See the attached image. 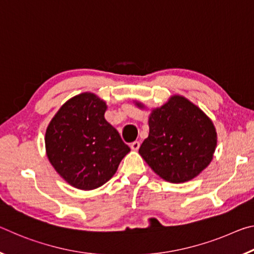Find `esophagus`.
Here are the masks:
<instances>
[{"instance_id": "34e87169", "label": "esophagus", "mask_w": 254, "mask_h": 254, "mask_svg": "<svg viewBox=\"0 0 254 254\" xmlns=\"http://www.w3.org/2000/svg\"><path fill=\"white\" fill-rule=\"evenodd\" d=\"M130 147H131V149L132 150H136L140 148V141H134V142H132L131 144H130Z\"/></svg>"}]
</instances>
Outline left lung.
<instances>
[{"instance_id": "8db88e82", "label": "left lung", "mask_w": 254, "mask_h": 254, "mask_svg": "<svg viewBox=\"0 0 254 254\" xmlns=\"http://www.w3.org/2000/svg\"><path fill=\"white\" fill-rule=\"evenodd\" d=\"M149 128L139 153L167 182H188L212 161L217 140L213 122L185 97L173 96L153 110Z\"/></svg>"}]
</instances>
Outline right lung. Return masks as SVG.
I'll return each mask as SVG.
<instances>
[{
  "mask_svg": "<svg viewBox=\"0 0 254 254\" xmlns=\"http://www.w3.org/2000/svg\"><path fill=\"white\" fill-rule=\"evenodd\" d=\"M105 102L95 94H79L60 107L46 131L50 163L68 184L83 190L109 182L130 152L105 120Z\"/></svg>",
  "mask_w": 254,
  "mask_h": 254,
  "instance_id": "1",
  "label": "right lung"
}]
</instances>
